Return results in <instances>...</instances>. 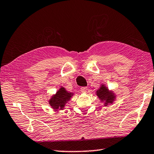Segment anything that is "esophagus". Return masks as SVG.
Returning <instances> with one entry per match:
<instances>
[{
  "label": "esophagus",
  "instance_id": "esophagus-1",
  "mask_svg": "<svg viewBox=\"0 0 154 154\" xmlns=\"http://www.w3.org/2000/svg\"><path fill=\"white\" fill-rule=\"evenodd\" d=\"M80 90H81V92H83V93H86L88 90V88L87 87H82L81 88H80Z\"/></svg>",
  "mask_w": 154,
  "mask_h": 154
}]
</instances>
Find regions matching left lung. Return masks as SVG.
I'll use <instances>...</instances> for the list:
<instances>
[{
  "label": "left lung",
  "mask_w": 154,
  "mask_h": 154,
  "mask_svg": "<svg viewBox=\"0 0 154 154\" xmlns=\"http://www.w3.org/2000/svg\"><path fill=\"white\" fill-rule=\"evenodd\" d=\"M97 95L102 101H105L104 106H107L109 103H113L114 99H115V95L114 94L112 91H109L108 88H106L104 85L99 88V89L97 91Z\"/></svg>",
  "instance_id": "obj_1"
}]
</instances>
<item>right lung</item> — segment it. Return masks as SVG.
<instances>
[{
	"instance_id": "add662e5",
	"label": "right lung",
	"mask_w": 154,
	"mask_h": 154,
	"mask_svg": "<svg viewBox=\"0 0 154 154\" xmlns=\"http://www.w3.org/2000/svg\"><path fill=\"white\" fill-rule=\"evenodd\" d=\"M73 93L68 92L64 88L62 87L55 95L51 97L49 101L50 106L54 109H64L66 103L69 101Z\"/></svg>"
}]
</instances>
